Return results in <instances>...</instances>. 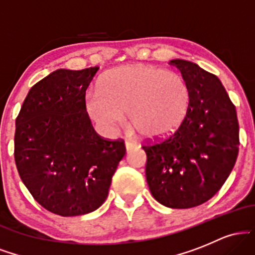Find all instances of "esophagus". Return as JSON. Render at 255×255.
Listing matches in <instances>:
<instances>
[{"instance_id":"1","label":"esophagus","mask_w":255,"mask_h":255,"mask_svg":"<svg viewBox=\"0 0 255 255\" xmlns=\"http://www.w3.org/2000/svg\"><path fill=\"white\" fill-rule=\"evenodd\" d=\"M126 148H127V151L129 152L131 150H134V148H136V144L135 142L127 140V141H126Z\"/></svg>"}]
</instances>
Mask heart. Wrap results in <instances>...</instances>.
I'll return each instance as SVG.
<instances>
[{"label":"heart","mask_w":255,"mask_h":255,"mask_svg":"<svg viewBox=\"0 0 255 255\" xmlns=\"http://www.w3.org/2000/svg\"><path fill=\"white\" fill-rule=\"evenodd\" d=\"M191 105L182 77L145 64L126 66L103 78L87 102L92 119L116 129L128 114L129 126L145 139H162L180 127Z\"/></svg>","instance_id":"b5f03b06"}]
</instances>
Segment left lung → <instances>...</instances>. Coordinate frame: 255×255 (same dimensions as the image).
<instances>
[{"label":"left lung","instance_id":"1","mask_svg":"<svg viewBox=\"0 0 255 255\" xmlns=\"http://www.w3.org/2000/svg\"><path fill=\"white\" fill-rule=\"evenodd\" d=\"M191 90L188 114L171 135L142 145L152 197L171 209L206 203L229 177L239 154L235 105L219 79L198 64L172 60Z\"/></svg>","mask_w":255,"mask_h":255}]
</instances>
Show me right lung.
I'll use <instances>...</instances> for the list:
<instances>
[{
    "label": "right lung",
    "instance_id": "add662e5",
    "mask_svg": "<svg viewBox=\"0 0 255 255\" xmlns=\"http://www.w3.org/2000/svg\"><path fill=\"white\" fill-rule=\"evenodd\" d=\"M98 69L52 72L31 87L15 120L20 178L38 204L62 217L97 210L126 154L124 140L96 133L86 111Z\"/></svg>",
    "mask_w": 255,
    "mask_h": 255
}]
</instances>
